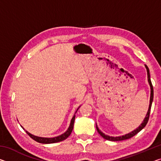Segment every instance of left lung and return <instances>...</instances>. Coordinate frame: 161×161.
<instances>
[{
	"instance_id": "1",
	"label": "left lung",
	"mask_w": 161,
	"mask_h": 161,
	"mask_svg": "<svg viewBox=\"0 0 161 161\" xmlns=\"http://www.w3.org/2000/svg\"><path fill=\"white\" fill-rule=\"evenodd\" d=\"M145 67H146V71H147V75H148V81L150 87H151V97H150V103H149L148 109V111H147V114H146V115L145 116V118H144V119H143V122L141 124L140 126H138L137 129H136L135 130H132L131 132H130L129 133H126V134L123 135V136H116V137H114V136H108L107 134H105V133H103V132H102V130H99V129L98 128L97 125L96 124V127H97V130L98 133H99V134L102 136L103 138H104V139L108 140V141H123V140L129 139V138L133 137V136H134L136 134H137L138 132L141 131V130H142L143 128L146 126V124H147V123H148V119H149V115H150V112H151L152 102H153V85H152V83H151V77H150L149 69L146 64H145Z\"/></svg>"
}]
</instances>
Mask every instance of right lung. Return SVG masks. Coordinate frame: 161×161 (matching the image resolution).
<instances>
[{
  "label": "right lung",
  "mask_w": 161,
  "mask_h": 161,
  "mask_svg": "<svg viewBox=\"0 0 161 161\" xmlns=\"http://www.w3.org/2000/svg\"><path fill=\"white\" fill-rule=\"evenodd\" d=\"M80 106L77 108V111H75V113L74 114V116H73L72 120H71L70 121V124H69V126L67 130L65 131L64 133H62V135H59L58 136H56V137H53V138H45V137H40V136H35V135H32L31 134V133H29L28 131H27L25 130L26 133H28L29 135V136L31 138H32V139L35 140V141H37L38 143H45V144H48V143H58V142H60V141H62L66 139L68 137H69V136L71 134V133L72 131V129H73V127H74V123H75V114L77 113V110L80 108ZM21 127L23 128V129L25 130V129L21 126Z\"/></svg>",
  "instance_id": "add662e5"
}]
</instances>
